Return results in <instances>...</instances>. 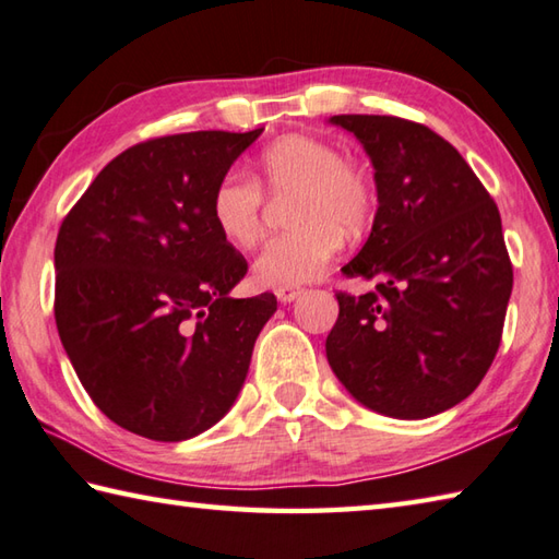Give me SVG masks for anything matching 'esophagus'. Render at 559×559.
I'll return each mask as SVG.
<instances>
[{
    "instance_id": "34e87169",
    "label": "esophagus",
    "mask_w": 559,
    "mask_h": 559,
    "mask_svg": "<svg viewBox=\"0 0 559 559\" xmlns=\"http://www.w3.org/2000/svg\"><path fill=\"white\" fill-rule=\"evenodd\" d=\"M302 293V288L300 286H281V288H276V298L286 305V302H293L295 298H298V295Z\"/></svg>"
}]
</instances>
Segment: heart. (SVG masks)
<instances>
[{"label":"heart","instance_id":"heart-1","mask_svg":"<svg viewBox=\"0 0 559 559\" xmlns=\"http://www.w3.org/2000/svg\"><path fill=\"white\" fill-rule=\"evenodd\" d=\"M264 189L295 193L288 211L295 229L273 237L254 261L257 281L271 288L322 276L344 235L366 233L378 211V186L364 164L324 138L283 135L261 150L254 177L227 171L215 183L211 217L229 245L251 247L264 233Z\"/></svg>","mask_w":559,"mask_h":559}]
</instances>
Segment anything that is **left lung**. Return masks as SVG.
<instances>
[{
    "mask_svg": "<svg viewBox=\"0 0 559 559\" xmlns=\"http://www.w3.org/2000/svg\"><path fill=\"white\" fill-rule=\"evenodd\" d=\"M373 159L378 213L342 269L326 358L368 409L424 419L473 392L495 360L513 266L499 207L451 142L397 116H334Z\"/></svg>",
    "mask_w": 559,
    "mask_h": 559,
    "instance_id": "obj_1",
    "label": "left lung"
}]
</instances>
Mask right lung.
Here are the masks:
<instances>
[{
	"label": "right lung",
	"instance_id": "add662e5",
	"mask_svg": "<svg viewBox=\"0 0 559 559\" xmlns=\"http://www.w3.org/2000/svg\"><path fill=\"white\" fill-rule=\"evenodd\" d=\"M261 130L150 138L98 171L55 242V324L114 424L183 441L225 417L276 298H229L247 259L211 195Z\"/></svg>",
	"mask_w": 559,
	"mask_h": 559
}]
</instances>
